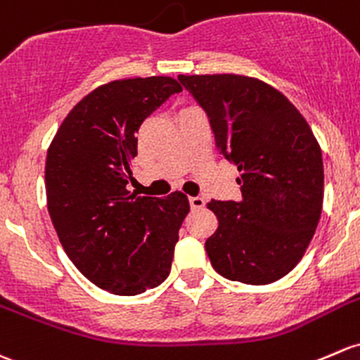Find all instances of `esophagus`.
I'll return each instance as SVG.
<instances>
[{"label": "esophagus", "mask_w": 360, "mask_h": 360, "mask_svg": "<svg viewBox=\"0 0 360 360\" xmlns=\"http://www.w3.org/2000/svg\"><path fill=\"white\" fill-rule=\"evenodd\" d=\"M190 205L191 209H202V207H205V200L202 198V196H191L190 198Z\"/></svg>", "instance_id": "34e87169"}]
</instances>
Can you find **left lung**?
<instances>
[{
  "mask_svg": "<svg viewBox=\"0 0 360 360\" xmlns=\"http://www.w3.org/2000/svg\"><path fill=\"white\" fill-rule=\"evenodd\" d=\"M210 119L215 148L236 165L240 202L210 200L219 226L205 241L231 281L269 285L304 257L323 210V151L293 103L260 79L179 75Z\"/></svg>",
  "mask_w": 360,
  "mask_h": 360,
  "instance_id": "obj_1",
  "label": "left lung"
}]
</instances>
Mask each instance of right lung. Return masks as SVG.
Returning a JSON list of instances; mask_svg holds the SVG:
<instances>
[{
  "instance_id": "add662e5",
  "label": "right lung",
  "mask_w": 360,
  "mask_h": 360,
  "mask_svg": "<svg viewBox=\"0 0 360 360\" xmlns=\"http://www.w3.org/2000/svg\"><path fill=\"white\" fill-rule=\"evenodd\" d=\"M181 89L167 75L98 86L63 119L48 148V212L60 243L93 285L113 295L143 293L170 272L188 196H138L127 184L136 132Z\"/></svg>"
}]
</instances>
